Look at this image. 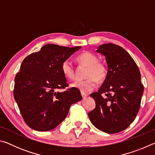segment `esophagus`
<instances>
[{
	"mask_svg": "<svg viewBox=\"0 0 155 155\" xmlns=\"http://www.w3.org/2000/svg\"><path fill=\"white\" fill-rule=\"evenodd\" d=\"M81 96H82V98H83V99L86 98H87V94H85V93H83V92H81Z\"/></svg>",
	"mask_w": 155,
	"mask_h": 155,
	"instance_id": "obj_1",
	"label": "esophagus"
}]
</instances>
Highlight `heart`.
I'll use <instances>...</instances> for the list:
<instances>
[{
    "label": "heart",
    "instance_id": "b5f03b06",
    "mask_svg": "<svg viewBox=\"0 0 155 155\" xmlns=\"http://www.w3.org/2000/svg\"><path fill=\"white\" fill-rule=\"evenodd\" d=\"M78 64L87 66L85 77V79L76 80L71 83V87L77 88L83 93H88L92 91L96 85V80L103 81L107 74L106 65L98 61L96 54L90 52H85L79 54L77 58ZM61 72L65 78L73 79L75 77V71L73 64L70 60H64L61 64Z\"/></svg>",
    "mask_w": 155,
    "mask_h": 155
}]
</instances>
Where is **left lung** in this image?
<instances>
[{
    "label": "left lung",
    "instance_id": "left-lung-1",
    "mask_svg": "<svg viewBox=\"0 0 155 155\" xmlns=\"http://www.w3.org/2000/svg\"><path fill=\"white\" fill-rule=\"evenodd\" d=\"M96 52L105 57L108 71L99 90L90 94L96 107L89 112V117L100 130L121 132L134 121L140 109L143 93L140 70L121 46L104 44Z\"/></svg>",
    "mask_w": 155,
    "mask_h": 155
}]
</instances>
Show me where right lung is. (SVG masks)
I'll use <instances>...</instances> for the list:
<instances>
[{
  "mask_svg": "<svg viewBox=\"0 0 155 155\" xmlns=\"http://www.w3.org/2000/svg\"><path fill=\"white\" fill-rule=\"evenodd\" d=\"M81 48L46 44L23 60L15 77L14 96L28 127L48 131L64 121L70 106L82 100L81 91L70 88L61 72V64Z\"/></svg>",
  "mask_w": 155,
  "mask_h": 155,
  "instance_id": "1",
  "label": "right lung"
}]
</instances>
